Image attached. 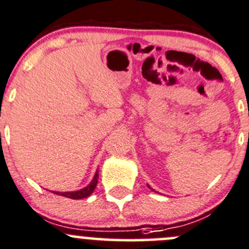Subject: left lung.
Segmentation results:
<instances>
[{
  "label": "left lung",
  "mask_w": 249,
  "mask_h": 249,
  "mask_svg": "<svg viewBox=\"0 0 249 249\" xmlns=\"http://www.w3.org/2000/svg\"><path fill=\"white\" fill-rule=\"evenodd\" d=\"M147 186H148V185H147ZM148 187H149V186H148ZM149 189H151V187H149Z\"/></svg>",
  "instance_id": "left-lung-1"
}]
</instances>
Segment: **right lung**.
I'll list each match as a JSON object with an SVG mask.
<instances>
[{
  "label": "right lung",
  "mask_w": 249,
  "mask_h": 249,
  "mask_svg": "<svg viewBox=\"0 0 249 249\" xmlns=\"http://www.w3.org/2000/svg\"><path fill=\"white\" fill-rule=\"evenodd\" d=\"M98 181V170L96 171L95 176H93L92 181L89 183L86 187L84 189L79 190V191H73V192H57V191H52L54 195H59V196L63 197H68V198L71 199H81V198H86V197L90 196L91 194L93 192V190L96 189V185H97Z\"/></svg>",
  "instance_id": "add662e5"
}]
</instances>
